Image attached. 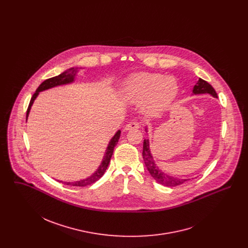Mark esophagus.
I'll return each instance as SVG.
<instances>
[{"mask_svg": "<svg viewBox=\"0 0 248 248\" xmlns=\"http://www.w3.org/2000/svg\"><path fill=\"white\" fill-rule=\"evenodd\" d=\"M140 124H139V123L132 122V123L127 124L124 126V131H129V130L132 129H138V128H140Z\"/></svg>", "mask_w": 248, "mask_h": 248, "instance_id": "34e87169", "label": "esophagus"}]
</instances>
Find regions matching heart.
Wrapping results in <instances>:
<instances>
[{"instance_id":"obj_1","label":"heart","mask_w":248,"mask_h":248,"mask_svg":"<svg viewBox=\"0 0 248 248\" xmlns=\"http://www.w3.org/2000/svg\"><path fill=\"white\" fill-rule=\"evenodd\" d=\"M177 90V82L172 77H164L158 73H139L125 82L123 94L132 103L143 101V111L154 115L171 104Z\"/></svg>"}]
</instances>
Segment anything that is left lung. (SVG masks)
Segmentation results:
<instances>
[{
  "label": "left lung",
  "mask_w": 248,
  "mask_h": 248,
  "mask_svg": "<svg viewBox=\"0 0 248 248\" xmlns=\"http://www.w3.org/2000/svg\"><path fill=\"white\" fill-rule=\"evenodd\" d=\"M192 93L195 94H209L214 97H217V94L216 93L215 89L213 88L212 85L201 78L197 83L194 85ZM149 143H150L149 140H144L142 155H143L144 163L146 165L148 171L150 172L151 176L154 177L158 183L166 186V187H175V186L181 185L182 183L187 181V179H182V178H177V177L169 176V175L165 174V172H163L161 169H159V167L154 162L153 155L151 154Z\"/></svg>",
  "instance_id": "left-lung-1"
}]
</instances>
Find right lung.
Here are the masks:
<instances>
[{
  "label": "right lung",
  "instance_id": "obj_1",
  "mask_svg": "<svg viewBox=\"0 0 248 248\" xmlns=\"http://www.w3.org/2000/svg\"><path fill=\"white\" fill-rule=\"evenodd\" d=\"M76 72H77V69H74V68H71L68 71H64L62 72L61 74H59L56 77H52V78H49L47 80H46L45 82L41 83L39 85V87L37 88L35 93L32 95L31 101H30V104L28 107V109H27V115H26V121L28 120V116H29V113H30V110H31V108L32 106L34 100H35L37 95L39 94V92H42L44 90H46L49 88H52V87H55V86H58V85H62V84H67V83H71L74 81V77L76 75ZM120 135H121V131L118 130L116 132V134L114 135V137L110 140V141L108 143V147H107L106 153L104 155V158L102 160V163L99 165V167L97 168V170L94 172V174L90 177L83 179V180H79V181H74V182H64V184L66 185H70V186H75V187H85V186H88V185H91L94 183L95 181H97L100 177H102L106 171L107 167L109 164V161H110V158L112 156L113 154V150H114V147L117 145L118 143L119 139H120ZM59 182H62L63 181H59Z\"/></svg>",
  "mask_w": 248,
  "mask_h": 248
}]
</instances>
